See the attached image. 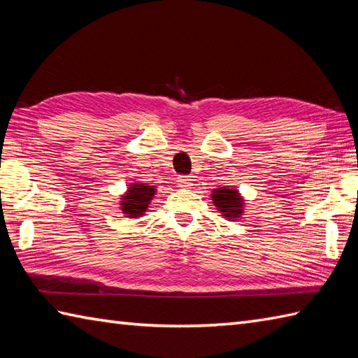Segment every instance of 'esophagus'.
I'll return each instance as SVG.
<instances>
[{
    "mask_svg": "<svg viewBox=\"0 0 358 358\" xmlns=\"http://www.w3.org/2000/svg\"><path fill=\"white\" fill-rule=\"evenodd\" d=\"M191 183H192V178L189 177V175H180V177H178V185L180 186L187 187V186H191Z\"/></svg>",
    "mask_w": 358,
    "mask_h": 358,
    "instance_id": "34e87169",
    "label": "esophagus"
}]
</instances>
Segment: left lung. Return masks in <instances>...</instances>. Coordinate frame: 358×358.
Masks as SVG:
<instances>
[{
  "mask_svg": "<svg viewBox=\"0 0 358 358\" xmlns=\"http://www.w3.org/2000/svg\"><path fill=\"white\" fill-rule=\"evenodd\" d=\"M212 200L217 208L223 212L227 218H238L241 214V200L238 199V191L234 189H215Z\"/></svg>",
  "mask_w": 358,
  "mask_h": 358,
  "instance_id": "8db88e82",
  "label": "left lung"
}]
</instances>
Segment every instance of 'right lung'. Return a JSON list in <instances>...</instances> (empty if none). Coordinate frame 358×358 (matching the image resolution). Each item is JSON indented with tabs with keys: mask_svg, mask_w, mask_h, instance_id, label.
I'll use <instances>...</instances> for the list:
<instances>
[{
	"mask_svg": "<svg viewBox=\"0 0 358 358\" xmlns=\"http://www.w3.org/2000/svg\"><path fill=\"white\" fill-rule=\"evenodd\" d=\"M155 192V187L144 186V185H131L127 194L123 199V210L129 217H138L143 215V212L146 210L149 201L152 200V195Z\"/></svg>",
	"mask_w": 358,
	"mask_h": 358,
	"instance_id": "obj_1",
	"label": "right lung"
}]
</instances>
